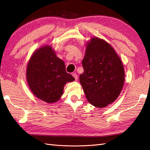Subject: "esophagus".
<instances>
[{
	"mask_svg": "<svg viewBox=\"0 0 150 150\" xmlns=\"http://www.w3.org/2000/svg\"><path fill=\"white\" fill-rule=\"evenodd\" d=\"M72 75L73 76V77L75 78V81H77V79H78V75H77V74H76V73H73Z\"/></svg>",
	"mask_w": 150,
	"mask_h": 150,
	"instance_id": "obj_1",
	"label": "esophagus"
}]
</instances>
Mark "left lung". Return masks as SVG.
I'll list each match as a JSON object with an SVG mask.
<instances>
[{
	"label": "left lung",
	"mask_w": 150,
	"mask_h": 150,
	"mask_svg": "<svg viewBox=\"0 0 150 150\" xmlns=\"http://www.w3.org/2000/svg\"><path fill=\"white\" fill-rule=\"evenodd\" d=\"M82 64L84 72L79 81L89 103L99 108L113 103L125 79L122 60L113 47L100 38H91L86 43Z\"/></svg>",
	"instance_id": "8db88e82"
}]
</instances>
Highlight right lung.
Wrapping results in <instances>:
<instances>
[{
  "mask_svg": "<svg viewBox=\"0 0 150 150\" xmlns=\"http://www.w3.org/2000/svg\"><path fill=\"white\" fill-rule=\"evenodd\" d=\"M26 79L35 96L47 103L58 101L65 84L75 81L66 72L65 63L49 45L39 47L32 54L27 65Z\"/></svg>",
  "mask_w": 150,
  "mask_h": 150,
  "instance_id": "add662e5",
  "label": "right lung"
}]
</instances>
